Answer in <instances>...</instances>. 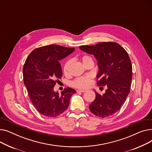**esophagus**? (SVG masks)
Instances as JSON below:
<instances>
[{
    "label": "esophagus",
    "instance_id": "esophagus-1",
    "mask_svg": "<svg viewBox=\"0 0 152 152\" xmlns=\"http://www.w3.org/2000/svg\"><path fill=\"white\" fill-rule=\"evenodd\" d=\"M86 91V90H83V89H78L77 91V92H84Z\"/></svg>",
    "mask_w": 152,
    "mask_h": 152
}]
</instances>
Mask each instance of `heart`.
<instances>
[{
	"label": "heart",
	"mask_w": 152,
	"mask_h": 152,
	"mask_svg": "<svg viewBox=\"0 0 152 152\" xmlns=\"http://www.w3.org/2000/svg\"><path fill=\"white\" fill-rule=\"evenodd\" d=\"M81 60L83 64H86L87 62H88L89 61L92 60V58L88 55H83L81 57ZM71 61L68 60L66 62L63 67V72L65 73V75H68L69 73V70L71 68ZM91 78L92 77L89 75L85 76H82L80 77H78L72 83V84H73V86L77 87V88H87V87H89V85L91 83Z\"/></svg>",
	"instance_id": "b5f03b06"
}]
</instances>
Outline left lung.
<instances>
[{"instance_id": "left-lung-1", "label": "left lung", "mask_w": 152, "mask_h": 152, "mask_svg": "<svg viewBox=\"0 0 152 152\" xmlns=\"http://www.w3.org/2000/svg\"><path fill=\"white\" fill-rule=\"evenodd\" d=\"M79 49L96 58L97 85L107 87L103 95L95 92L90 111L102 118L113 115L120 110L130 91L132 69L128 53L120 45L111 42L81 45Z\"/></svg>"}]
</instances>
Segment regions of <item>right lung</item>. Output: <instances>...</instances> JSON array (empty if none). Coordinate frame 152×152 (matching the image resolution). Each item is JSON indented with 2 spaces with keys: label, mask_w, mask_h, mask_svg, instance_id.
<instances>
[{
  "label": "right lung",
  "mask_w": 152,
  "mask_h": 152,
  "mask_svg": "<svg viewBox=\"0 0 152 152\" xmlns=\"http://www.w3.org/2000/svg\"><path fill=\"white\" fill-rule=\"evenodd\" d=\"M75 50L52 44L37 48L26 60L23 69L24 84L33 105L45 116L56 117L63 113L69 106L71 95L76 92L70 87L61 94L53 89L63 75L59 61Z\"/></svg>",
  "instance_id": "obj_1"
}]
</instances>
